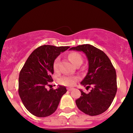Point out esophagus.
I'll list each match as a JSON object with an SVG mask.
<instances>
[{
  "instance_id": "34e87169",
  "label": "esophagus",
  "mask_w": 133,
  "mask_h": 133,
  "mask_svg": "<svg viewBox=\"0 0 133 133\" xmlns=\"http://www.w3.org/2000/svg\"><path fill=\"white\" fill-rule=\"evenodd\" d=\"M72 90H73L72 88H67V90L68 91H72Z\"/></svg>"
}]
</instances>
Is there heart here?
Segmentation results:
<instances>
[{"label":"heart","mask_w":133,"mask_h":133,"mask_svg":"<svg viewBox=\"0 0 133 133\" xmlns=\"http://www.w3.org/2000/svg\"><path fill=\"white\" fill-rule=\"evenodd\" d=\"M69 58L70 61L72 62L74 65H76L78 63L82 62V57L81 55L78 52H72L69 54ZM58 63H59V58H57L56 61H54L53 68L54 71L58 70ZM77 78L72 76H64L61 77L59 80V82L60 84L65 85V86H73L77 81Z\"/></svg>","instance_id":"obj_1"}]
</instances>
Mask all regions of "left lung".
Segmentation results:
<instances>
[{
  "instance_id": "8db88e82",
  "label": "left lung",
  "mask_w": 133,
  "mask_h": 133,
  "mask_svg": "<svg viewBox=\"0 0 133 133\" xmlns=\"http://www.w3.org/2000/svg\"><path fill=\"white\" fill-rule=\"evenodd\" d=\"M70 50L82 51L88 61V71L81 84L91 90L76 101L81 111L89 116L99 115L108 110L117 92L116 72L111 62L102 51L90 44L72 47Z\"/></svg>"
}]
</instances>
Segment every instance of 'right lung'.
Wrapping results in <instances>:
<instances>
[{"label":"right lung","instance_id":"add662e5","mask_svg":"<svg viewBox=\"0 0 133 133\" xmlns=\"http://www.w3.org/2000/svg\"><path fill=\"white\" fill-rule=\"evenodd\" d=\"M70 46L45 45L38 47L30 54L20 72L19 94L30 113L39 117L50 116L57 110L61 97L67 91L59 85L56 90L46 87L53 81L54 62L61 52Z\"/></svg>","mask_w":133,"mask_h":133}]
</instances>
